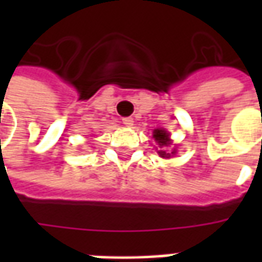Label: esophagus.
Segmentation results:
<instances>
[{"mask_svg": "<svg viewBox=\"0 0 262 262\" xmlns=\"http://www.w3.org/2000/svg\"><path fill=\"white\" fill-rule=\"evenodd\" d=\"M122 123L125 126H133V119H132V118H123V119H122Z\"/></svg>", "mask_w": 262, "mask_h": 262, "instance_id": "34e87169", "label": "esophagus"}]
</instances>
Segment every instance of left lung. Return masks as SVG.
I'll return each mask as SVG.
<instances>
[{
	"label": "left lung",
	"instance_id": "left-lung-1",
	"mask_svg": "<svg viewBox=\"0 0 262 262\" xmlns=\"http://www.w3.org/2000/svg\"><path fill=\"white\" fill-rule=\"evenodd\" d=\"M153 139L156 140V143H157V146H159V147H156V150H157V153H159L160 157H163V159H171V157L176 156V147L172 148L170 153H168L167 150H164L165 147H168V146L172 144V142H171L170 139V133L165 130V129H160V127L159 129H154Z\"/></svg>",
	"mask_w": 262,
	"mask_h": 262
}]
</instances>
